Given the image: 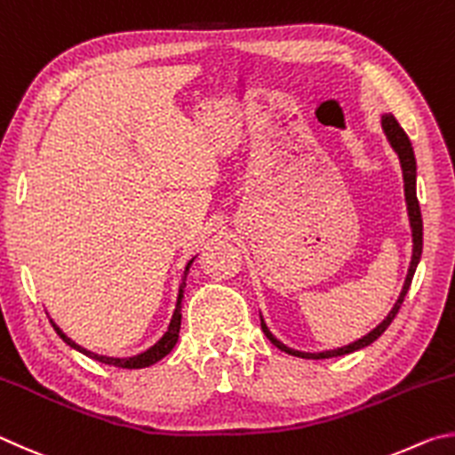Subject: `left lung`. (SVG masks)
Wrapping results in <instances>:
<instances>
[{
  "label": "left lung",
  "mask_w": 455,
  "mask_h": 455,
  "mask_svg": "<svg viewBox=\"0 0 455 455\" xmlns=\"http://www.w3.org/2000/svg\"><path fill=\"white\" fill-rule=\"evenodd\" d=\"M381 130H384L389 146H392V149L395 151L397 157H400V165H402V173H403L405 205H408V218H410V228H411V243H413L411 245V261H410V267H408V275H405L403 288L400 291V298H397L394 307L389 309L386 320L378 323L370 333H365L363 338L355 339L347 346H341V347H336V349H325V352H315V354L299 352V349H293V347H288L285 344H282V341L277 339L272 331H269V328L264 322V315H259L261 317V330H264L266 338L285 354L296 355V357H304V360H328V357L352 354V352H357V349L373 344V341H376L381 336V333L387 330V325L394 322L395 314L400 312V307L403 304L405 293H408V290H410L411 277H413V274H416V267H418L419 258H421V248H424V223H421V212H419V204H418V196H416V170H418L416 156H413V148H411V141L408 138V133L402 130V125L397 124V119L392 114H381Z\"/></svg>",
  "instance_id": "obj_1"
}]
</instances>
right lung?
I'll list each match as a JSON object with an SVG mask.
<instances>
[{
	"instance_id": "obj_1",
	"label": "right lung",
	"mask_w": 455,
	"mask_h": 455,
	"mask_svg": "<svg viewBox=\"0 0 455 455\" xmlns=\"http://www.w3.org/2000/svg\"><path fill=\"white\" fill-rule=\"evenodd\" d=\"M196 256L191 258L188 261L186 269H183V275H181V283H180V290H178V299H175V309H173V315L170 320V325H167V330L162 338H159L154 346L148 347L146 352H141L138 355H130V357H109V355H101V354H95V352H90V349H85L82 346H77L74 339L68 338L66 333H63V330L60 328L58 323H55L53 320L52 325L53 330L58 331V336L66 341V344L69 347L77 349V352H82L84 355L92 357V360L95 362H101V363H108V365H116V368H124V370H140V368H149V365H154L156 362L162 360V357H165L167 354L172 352L173 346L178 344V338H180V328H181V299H183V288H186V280H188V272L191 264H194Z\"/></svg>"
}]
</instances>
